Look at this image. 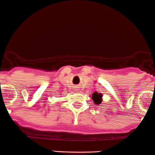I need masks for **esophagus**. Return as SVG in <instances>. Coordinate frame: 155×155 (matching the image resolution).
<instances>
[{
	"instance_id": "obj_1",
	"label": "esophagus",
	"mask_w": 155,
	"mask_h": 155,
	"mask_svg": "<svg viewBox=\"0 0 155 155\" xmlns=\"http://www.w3.org/2000/svg\"><path fill=\"white\" fill-rule=\"evenodd\" d=\"M75 92H76V93H80V92H81V90H80V89H78V88L75 89Z\"/></svg>"
}]
</instances>
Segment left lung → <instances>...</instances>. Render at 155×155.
<instances>
[{
	"label": "left lung",
	"mask_w": 155,
	"mask_h": 155,
	"mask_svg": "<svg viewBox=\"0 0 155 155\" xmlns=\"http://www.w3.org/2000/svg\"><path fill=\"white\" fill-rule=\"evenodd\" d=\"M102 95L101 93H97V92H95L92 94V99H93V102H94L95 104H97V105H99L102 102Z\"/></svg>",
	"instance_id": "8db88e82"
}]
</instances>
